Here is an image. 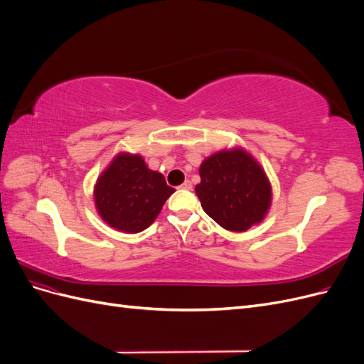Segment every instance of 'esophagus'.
I'll list each match as a JSON object with an SVG mask.
<instances>
[{"mask_svg":"<svg viewBox=\"0 0 364 364\" xmlns=\"http://www.w3.org/2000/svg\"><path fill=\"white\" fill-rule=\"evenodd\" d=\"M182 190H193V183L190 181H185L182 185H181Z\"/></svg>","mask_w":364,"mask_h":364,"instance_id":"34e87169","label":"esophagus"}]
</instances>
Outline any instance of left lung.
I'll list each match as a JSON object with an SVG mask.
<instances>
[{
    "mask_svg": "<svg viewBox=\"0 0 364 364\" xmlns=\"http://www.w3.org/2000/svg\"><path fill=\"white\" fill-rule=\"evenodd\" d=\"M196 185L203 211L220 226L245 232L266 218L272 185L259 162L245 149L220 150L200 164Z\"/></svg>",
    "mask_w": 364,
    "mask_h": 364,
    "instance_id": "8db88e82",
    "label": "left lung"
}]
</instances>
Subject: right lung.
<instances>
[{"instance_id":"1","label":"right lung","mask_w":364,"mask_h":364,"mask_svg":"<svg viewBox=\"0 0 364 364\" xmlns=\"http://www.w3.org/2000/svg\"><path fill=\"white\" fill-rule=\"evenodd\" d=\"M174 191L141 155L121 151L98 176L94 202L103 222L119 232L136 234L155 222Z\"/></svg>"}]
</instances>
